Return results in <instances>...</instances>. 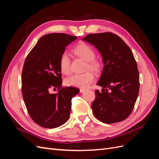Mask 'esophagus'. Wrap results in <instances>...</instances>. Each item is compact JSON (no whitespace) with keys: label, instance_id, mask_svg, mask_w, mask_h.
<instances>
[{"label":"esophagus","instance_id":"1","mask_svg":"<svg viewBox=\"0 0 159 159\" xmlns=\"http://www.w3.org/2000/svg\"><path fill=\"white\" fill-rule=\"evenodd\" d=\"M85 90H87V89H85V88H80V91L81 93H83L84 91H85Z\"/></svg>","mask_w":159,"mask_h":159}]
</instances>
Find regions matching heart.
Returning <instances> with one entry per match:
<instances>
[{"instance_id":"b5f03b06","label":"heart","mask_w":159,"mask_h":159,"mask_svg":"<svg viewBox=\"0 0 159 159\" xmlns=\"http://www.w3.org/2000/svg\"><path fill=\"white\" fill-rule=\"evenodd\" d=\"M75 55L86 61L85 70H91L96 74L100 73L103 68V62L100 60L95 59V52L93 48L85 43H80L73 49ZM59 66L61 73L69 74L70 72V60L66 52L61 53L59 58ZM94 78L92 71H86L82 74H74L66 78L65 82L69 86L78 88L87 87Z\"/></svg>"}]
</instances>
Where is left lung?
<instances>
[{"label": "left lung", "mask_w": 159, "mask_h": 159, "mask_svg": "<svg viewBox=\"0 0 159 159\" xmlns=\"http://www.w3.org/2000/svg\"><path fill=\"white\" fill-rule=\"evenodd\" d=\"M94 45L104 64L91 108L95 117L110 124L122 121L131 113L139 91V74L133 52L111 32L89 34L83 38Z\"/></svg>", "instance_id": "obj_1"}]
</instances>
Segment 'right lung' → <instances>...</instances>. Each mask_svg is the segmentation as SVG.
Instances as JSON below:
<instances>
[{
    "mask_svg": "<svg viewBox=\"0 0 159 159\" xmlns=\"http://www.w3.org/2000/svg\"><path fill=\"white\" fill-rule=\"evenodd\" d=\"M77 37L52 33L41 37L26 57L22 71V93L28 114L38 125L47 129L68 121L71 101L80 92L74 87H62L59 58L66 46ZM57 88L59 92L51 94Z\"/></svg>",
    "mask_w": 159,
    "mask_h": 159,
    "instance_id": "add662e5",
    "label": "right lung"
}]
</instances>
